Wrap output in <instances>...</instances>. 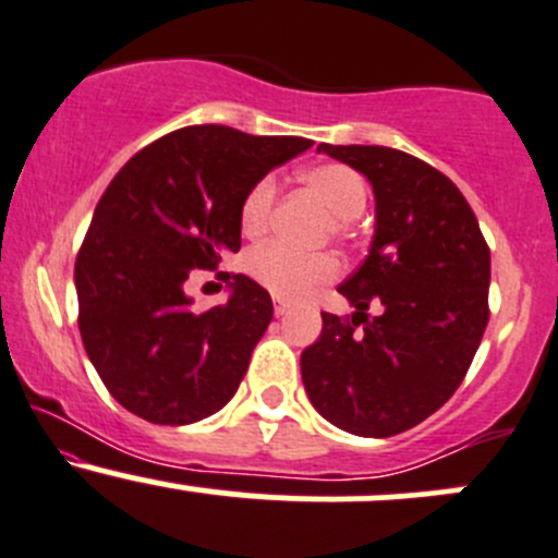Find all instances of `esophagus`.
<instances>
[{"instance_id": "1", "label": "esophagus", "mask_w": 558, "mask_h": 558, "mask_svg": "<svg viewBox=\"0 0 558 558\" xmlns=\"http://www.w3.org/2000/svg\"><path fill=\"white\" fill-rule=\"evenodd\" d=\"M286 313H289V302H283L280 296H275V315H278V318H283Z\"/></svg>"}]
</instances>
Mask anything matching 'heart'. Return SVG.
I'll return each mask as SVG.
<instances>
[{
	"label": "heart",
	"mask_w": 558,
	"mask_h": 558,
	"mask_svg": "<svg viewBox=\"0 0 558 558\" xmlns=\"http://www.w3.org/2000/svg\"><path fill=\"white\" fill-rule=\"evenodd\" d=\"M302 181L324 201V205L333 214L331 232L344 234L350 221L363 214L368 203V186L363 175L342 162H326L302 173ZM275 197H278V184L272 175H262L256 184L243 195L238 219L240 230L248 238H256L267 230L269 216H272ZM248 272L256 283L272 291L275 296L302 299L313 294L318 286L337 278V259L328 254H299L283 243H267L251 251Z\"/></svg>",
	"instance_id": "heart-1"
}]
</instances>
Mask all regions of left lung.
<instances>
[{"instance_id": "obj_1", "label": "left lung", "mask_w": 558, "mask_h": 558, "mask_svg": "<svg viewBox=\"0 0 558 558\" xmlns=\"http://www.w3.org/2000/svg\"><path fill=\"white\" fill-rule=\"evenodd\" d=\"M318 151L372 181L377 232L339 286L357 313H324L302 383L331 425L396 436L438 412L471 368L489 324V245L454 181L420 157L377 144ZM372 303L379 316L365 313Z\"/></svg>"}]
</instances>
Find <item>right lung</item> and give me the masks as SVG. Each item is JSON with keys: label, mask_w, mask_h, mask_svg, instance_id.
<instances>
[{"label": "right lung", "mask_w": 558, "mask_h": 558, "mask_svg": "<svg viewBox=\"0 0 558 558\" xmlns=\"http://www.w3.org/2000/svg\"><path fill=\"white\" fill-rule=\"evenodd\" d=\"M299 136L190 125L138 149L109 181L74 264L85 353L117 403L155 425H190L234 396L272 320V299L219 272L230 302L192 307L186 283L240 251L251 184L310 149Z\"/></svg>", "instance_id": "add662e5"}]
</instances>
